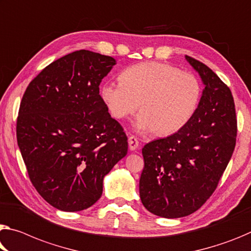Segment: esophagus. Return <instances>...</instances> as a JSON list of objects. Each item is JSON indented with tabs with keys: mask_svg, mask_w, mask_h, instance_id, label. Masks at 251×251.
Listing matches in <instances>:
<instances>
[{
	"mask_svg": "<svg viewBox=\"0 0 251 251\" xmlns=\"http://www.w3.org/2000/svg\"><path fill=\"white\" fill-rule=\"evenodd\" d=\"M128 145H129V150L130 151H135L137 149L138 146H140V142H138L137 137L135 136H130L128 138Z\"/></svg>",
	"mask_w": 251,
	"mask_h": 251,
	"instance_id": "1",
	"label": "esophagus"
}]
</instances>
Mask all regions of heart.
<instances>
[{
  "label": "heart",
  "instance_id": "1",
  "mask_svg": "<svg viewBox=\"0 0 251 251\" xmlns=\"http://www.w3.org/2000/svg\"><path fill=\"white\" fill-rule=\"evenodd\" d=\"M119 79L102 83L101 100L116 119L127 118L140 106L134 127L143 134L156 130L168 136L180 132L196 115L202 98L196 75L169 63H136L123 70Z\"/></svg>",
  "mask_w": 251,
  "mask_h": 251
}]
</instances>
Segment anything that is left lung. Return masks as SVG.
Wrapping results in <instances>:
<instances>
[{
  "label": "left lung",
  "mask_w": 251,
  "mask_h": 251,
  "mask_svg": "<svg viewBox=\"0 0 251 251\" xmlns=\"http://www.w3.org/2000/svg\"><path fill=\"white\" fill-rule=\"evenodd\" d=\"M204 89L196 115L180 132L143 147L140 197L155 216L176 219L211 197L232 156L237 119L231 91L204 63L185 55Z\"/></svg>",
  "instance_id": "left-lung-1"
}]
</instances>
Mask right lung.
<instances>
[{
	"mask_svg": "<svg viewBox=\"0 0 251 251\" xmlns=\"http://www.w3.org/2000/svg\"><path fill=\"white\" fill-rule=\"evenodd\" d=\"M114 58L75 51L47 66L20 105L17 138L27 174L48 203L67 212L96 203L126 156L127 136L99 95Z\"/></svg>",
	"mask_w": 251,
	"mask_h": 251,
	"instance_id": "obj_1",
	"label": "right lung"
}]
</instances>
